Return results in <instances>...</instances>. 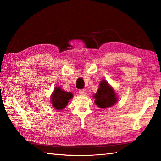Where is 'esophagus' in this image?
<instances>
[{"mask_svg": "<svg viewBox=\"0 0 161 161\" xmlns=\"http://www.w3.org/2000/svg\"><path fill=\"white\" fill-rule=\"evenodd\" d=\"M79 93L81 95H85L86 94V90L85 89H80L79 90Z\"/></svg>", "mask_w": 161, "mask_h": 161, "instance_id": "esophagus-1", "label": "esophagus"}]
</instances>
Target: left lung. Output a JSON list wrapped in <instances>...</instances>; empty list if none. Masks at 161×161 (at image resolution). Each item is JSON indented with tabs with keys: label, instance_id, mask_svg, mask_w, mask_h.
I'll list each match as a JSON object with an SVG mask.
<instances>
[{
	"label": "left lung",
	"instance_id": "8db88e82",
	"mask_svg": "<svg viewBox=\"0 0 161 161\" xmlns=\"http://www.w3.org/2000/svg\"><path fill=\"white\" fill-rule=\"evenodd\" d=\"M95 102L97 107L102 108L112 107L118 101L114 89L106 81H102L97 93L94 95Z\"/></svg>",
	"mask_w": 161,
	"mask_h": 161
}]
</instances>
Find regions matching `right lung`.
Here are the masks:
<instances>
[{
	"label": "right lung",
	"mask_w": 161,
	"mask_h": 161,
	"mask_svg": "<svg viewBox=\"0 0 161 161\" xmlns=\"http://www.w3.org/2000/svg\"><path fill=\"white\" fill-rule=\"evenodd\" d=\"M73 94L64 91L59 87H56L51 97V102L53 107L57 110H61L66 107L68 102L73 97Z\"/></svg>",
	"instance_id": "add662e5"
}]
</instances>
